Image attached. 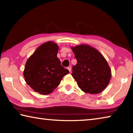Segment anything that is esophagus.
<instances>
[{"label":"esophagus","mask_w":133,"mask_h":133,"mask_svg":"<svg viewBox=\"0 0 133 133\" xmlns=\"http://www.w3.org/2000/svg\"><path fill=\"white\" fill-rule=\"evenodd\" d=\"M67 69L69 70V71L70 72L71 71V67H67Z\"/></svg>","instance_id":"obj_1"}]
</instances>
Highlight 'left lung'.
<instances>
[{"mask_svg":"<svg viewBox=\"0 0 133 133\" xmlns=\"http://www.w3.org/2000/svg\"><path fill=\"white\" fill-rule=\"evenodd\" d=\"M77 63L73 66L71 75L78 87L85 93L98 94L107 86L111 78V69L99 51L86 44L72 47Z\"/></svg>","mask_w":133,"mask_h":133,"instance_id":"1","label":"left lung"}]
</instances>
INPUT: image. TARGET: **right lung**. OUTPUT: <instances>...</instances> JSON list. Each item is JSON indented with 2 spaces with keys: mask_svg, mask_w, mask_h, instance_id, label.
<instances>
[{
  "mask_svg": "<svg viewBox=\"0 0 133 133\" xmlns=\"http://www.w3.org/2000/svg\"><path fill=\"white\" fill-rule=\"evenodd\" d=\"M58 46L53 42L44 43L27 60L23 75L26 83L41 94H49L69 73L57 57Z\"/></svg>",
  "mask_w": 133,
  "mask_h": 133,
  "instance_id": "right-lung-1",
  "label": "right lung"
}]
</instances>
